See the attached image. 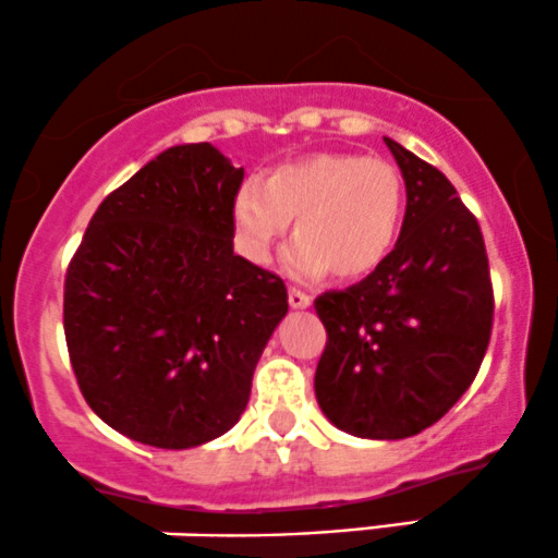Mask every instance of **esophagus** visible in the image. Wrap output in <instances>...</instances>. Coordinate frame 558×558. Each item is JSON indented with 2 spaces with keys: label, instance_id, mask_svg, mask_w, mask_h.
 <instances>
[{
  "label": "esophagus",
  "instance_id": "esophagus-1",
  "mask_svg": "<svg viewBox=\"0 0 558 558\" xmlns=\"http://www.w3.org/2000/svg\"><path fill=\"white\" fill-rule=\"evenodd\" d=\"M289 304L293 310H304V307H310V304H312V296H310V293L299 291V289H289Z\"/></svg>",
  "mask_w": 558,
  "mask_h": 558
}]
</instances>
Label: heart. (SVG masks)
<instances>
[{
    "instance_id": "1",
    "label": "heart",
    "mask_w": 558,
    "mask_h": 558,
    "mask_svg": "<svg viewBox=\"0 0 558 558\" xmlns=\"http://www.w3.org/2000/svg\"><path fill=\"white\" fill-rule=\"evenodd\" d=\"M402 211L405 187L387 158L315 153L269 171L265 182H246L232 201V225L241 254L262 265L296 216L286 267L296 278L330 269L357 280L389 256Z\"/></svg>"
}]
</instances>
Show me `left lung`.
I'll return each instance as SVG.
<instances>
[{"label":"left lung","instance_id":"obj_1","mask_svg":"<svg viewBox=\"0 0 558 558\" xmlns=\"http://www.w3.org/2000/svg\"><path fill=\"white\" fill-rule=\"evenodd\" d=\"M384 143L405 180V219L368 278L315 299L328 333L315 395L341 432L405 439L437 424L471 387L495 302L474 214L442 171Z\"/></svg>","mask_w":558,"mask_h":558}]
</instances>
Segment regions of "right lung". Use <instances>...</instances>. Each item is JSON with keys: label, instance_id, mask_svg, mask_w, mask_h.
I'll list each match as a JSON object with an SVG mask.
<instances>
[{"label": "right lung", "instance_id": "add662e5", "mask_svg": "<svg viewBox=\"0 0 558 558\" xmlns=\"http://www.w3.org/2000/svg\"><path fill=\"white\" fill-rule=\"evenodd\" d=\"M241 182L209 143L163 150L97 206L65 272L78 389L134 442L185 450L235 426L289 312L283 280L232 251Z\"/></svg>", "mask_w": 558, "mask_h": 558}]
</instances>
